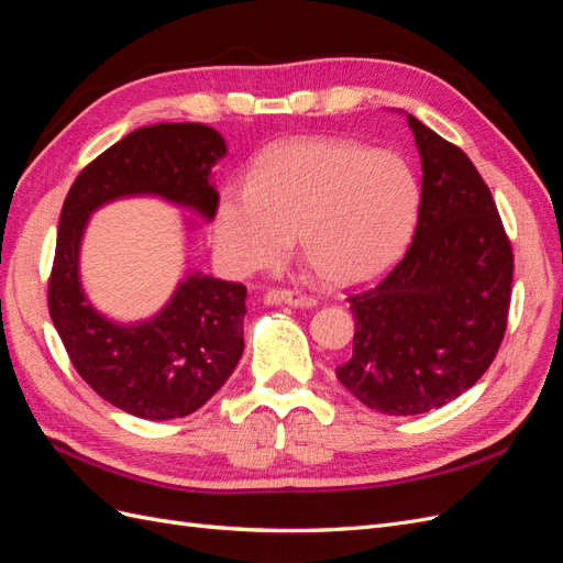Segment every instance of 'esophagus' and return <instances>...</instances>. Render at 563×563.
I'll return each mask as SVG.
<instances>
[{
    "mask_svg": "<svg viewBox=\"0 0 563 563\" xmlns=\"http://www.w3.org/2000/svg\"><path fill=\"white\" fill-rule=\"evenodd\" d=\"M267 300L291 305V308H314V305H317V300L312 296L300 294V291H291V288H279V291H269Z\"/></svg>",
    "mask_w": 563,
    "mask_h": 563,
    "instance_id": "1",
    "label": "esophagus"
}]
</instances>
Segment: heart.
<instances>
[{"label": "heart", "mask_w": 563, "mask_h": 563, "mask_svg": "<svg viewBox=\"0 0 563 563\" xmlns=\"http://www.w3.org/2000/svg\"><path fill=\"white\" fill-rule=\"evenodd\" d=\"M420 183L395 152L345 139H300L267 150L249 185L216 207L218 258L234 272L279 267L298 234L321 279L338 286L383 275L411 244Z\"/></svg>", "instance_id": "b5f03b06"}]
</instances>
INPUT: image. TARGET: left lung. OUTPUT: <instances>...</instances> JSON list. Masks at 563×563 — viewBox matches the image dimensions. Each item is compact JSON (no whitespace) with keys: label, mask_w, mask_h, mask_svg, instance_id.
Instances as JSON below:
<instances>
[{"label":"left lung","mask_w":563,"mask_h":563,"mask_svg":"<svg viewBox=\"0 0 563 563\" xmlns=\"http://www.w3.org/2000/svg\"><path fill=\"white\" fill-rule=\"evenodd\" d=\"M420 216L404 258L352 294V354L338 380L373 411L416 416L479 380L507 329L515 255L496 201L470 157L413 114Z\"/></svg>","instance_id":"8db88e82"}]
</instances>
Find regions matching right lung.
<instances>
[{"label":"right lung","instance_id":"1","mask_svg":"<svg viewBox=\"0 0 563 563\" xmlns=\"http://www.w3.org/2000/svg\"><path fill=\"white\" fill-rule=\"evenodd\" d=\"M228 145L207 124H155L129 133L73 183L60 211L48 312L79 376L96 395L145 420L195 413L232 376L244 352L246 286L190 272L145 321L100 314L79 282V249L96 209L152 195L213 220L211 172Z\"/></svg>","mask_w":563,"mask_h":563}]
</instances>
